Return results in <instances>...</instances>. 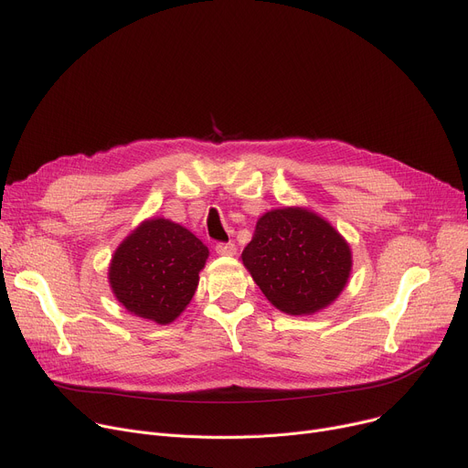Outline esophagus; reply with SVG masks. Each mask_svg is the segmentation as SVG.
Returning <instances> with one entry per match:
<instances>
[{
    "label": "esophagus",
    "mask_w": 468,
    "mask_h": 468,
    "mask_svg": "<svg viewBox=\"0 0 468 468\" xmlns=\"http://www.w3.org/2000/svg\"><path fill=\"white\" fill-rule=\"evenodd\" d=\"M216 252L219 256H233L237 252V247H235V242H218Z\"/></svg>",
    "instance_id": "34e87169"
}]
</instances>
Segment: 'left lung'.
Returning a JSON list of instances; mask_svg holds the SVG:
<instances>
[{"label":"left lung","instance_id":"left-lung-1","mask_svg":"<svg viewBox=\"0 0 468 468\" xmlns=\"http://www.w3.org/2000/svg\"><path fill=\"white\" fill-rule=\"evenodd\" d=\"M242 263L277 309L311 314L330 305L346 286L351 250L321 216L282 208L258 219Z\"/></svg>","mask_w":468,"mask_h":468}]
</instances>
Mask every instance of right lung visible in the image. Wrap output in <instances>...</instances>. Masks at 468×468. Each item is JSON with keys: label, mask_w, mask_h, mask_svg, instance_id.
<instances>
[{"label": "right lung", "mask_w": 468, "mask_h": 468, "mask_svg": "<svg viewBox=\"0 0 468 468\" xmlns=\"http://www.w3.org/2000/svg\"><path fill=\"white\" fill-rule=\"evenodd\" d=\"M207 258L208 249L191 231L163 218L150 219L115 250L110 284L125 309L168 324L191 302Z\"/></svg>", "instance_id": "obj_1"}]
</instances>
